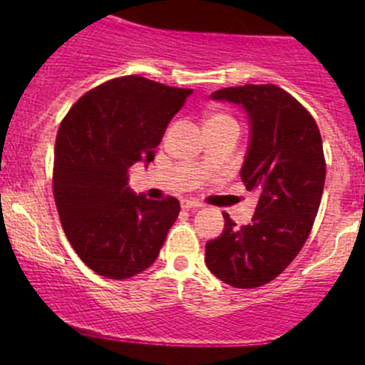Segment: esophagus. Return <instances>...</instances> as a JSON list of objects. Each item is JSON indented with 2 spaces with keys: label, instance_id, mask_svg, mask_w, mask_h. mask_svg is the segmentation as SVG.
<instances>
[{
  "label": "esophagus",
  "instance_id": "34e87169",
  "mask_svg": "<svg viewBox=\"0 0 365 365\" xmlns=\"http://www.w3.org/2000/svg\"><path fill=\"white\" fill-rule=\"evenodd\" d=\"M182 207H183V209H188V211H190V209H200V207H202V204L195 202V200L183 199V200H182Z\"/></svg>",
  "mask_w": 365,
  "mask_h": 365
}]
</instances>
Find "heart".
I'll use <instances>...</instances> for the list:
<instances>
[{"instance_id": "heart-1", "label": "heart", "mask_w": 365, "mask_h": 365, "mask_svg": "<svg viewBox=\"0 0 365 365\" xmlns=\"http://www.w3.org/2000/svg\"><path fill=\"white\" fill-rule=\"evenodd\" d=\"M209 125H237V121L226 113H212L206 120V127H209Z\"/></svg>"}]
</instances>
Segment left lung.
Returning <instances> with one entry per match:
<instances>
[{
    "mask_svg": "<svg viewBox=\"0 0 365 365\" xmlns=\"http://www.w3.org/2000/svg\"><path fill=\"white\" fill-rule=\"evenodd\" d=\"M211 99L242 104L249 115L240 177L257 206L252 223L240 228L223 212V233L206 244V266L230 287H262L297 257L319 211L326 178L321 133L311 113L273 83L226 87Z\"/></svg>",
    "mask_w": 365,
    "mask_h": 365,
    "instance_id": "obj_1",
    "label": "left lung"
}]
</instances>
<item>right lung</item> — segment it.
<instances>
[{
	"label": "right lung",
	"mask_w": 365,
	"mask_h": 365,
	"mask_svg": "<svg viewBox=\"0 0 365 365\" xmlns=\"http://www.w3.org/2000/svg\"><path fill=\"white\" fill-rule=\"evenodd\" d=\"M190 94L127 75L86 92L63 118L54 144V202L70 245L94 273L127 279L158 259L180 202L135 195L127 175L135 163L153 161Z\"/></svg>",
	"instance_id": "1"
}]
</instances>
